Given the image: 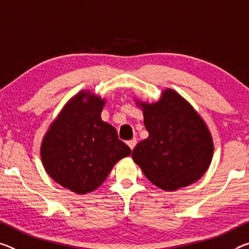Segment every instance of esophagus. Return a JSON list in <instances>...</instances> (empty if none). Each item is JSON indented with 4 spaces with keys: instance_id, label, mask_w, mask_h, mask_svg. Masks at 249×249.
Masks as SVG:
<instances>
[{
    "instance_id": "34e87169",
    "label": "esophagus",
    "mask_w": 249,
    "mask_h": 249,
    "mask_svg": "<svg viewBox=\"0 0 249 249\" xmlns=\"http://www.w3.org/2000/svg\"><path fill=\"white\" fill-rule=\"evenodd\" d=\"M128 146L130 147V149H131V150H133V148H135V146L137 144V140L136 139H131L130 141H128Z\"/></svg>"
}]
</instances>
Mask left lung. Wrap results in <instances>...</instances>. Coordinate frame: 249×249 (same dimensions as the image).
I'll list each match as a JSON object with an SVG mask.
<instances>
[{
    "instance_id": "8db88e82",
    "label": "left lung",
    "mask_w": 249,
    "mask_h": 249,
    "mask_svg": "<svg viewBox=\"0 0 249 249\" xmlns=\"http://www.w3.org/2000/svg\"><path fill=\"white\" fill-rule=\"evenodd\" d=\"M136 103L149 137L133 149L132 159L144 176L167 191L199 180L213 155L212 133L199 113L171 89L163 90L157 102Z\"/></svg>"
}]
</instances>
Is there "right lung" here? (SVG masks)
I'll list each match as a JSON object with an SVG mask.
<instances>
[{"label": "right lung", "mask_w": 249, "mask_h": 249, "mask_svg": "<svg viewBox=\"0 0 249 249\" xmlns=\"http://www.w3.org/2000/svg\"><path fill=\"white\" fill-rule=\"evenodd\" d=\"M105 99L82 90L69 100L45 132L41 160L55 182L75 194L95 190L114 164L131 154L111 124L101 119Z\"/></svg>", "instance_id": "obj_1"}]
</instances>
